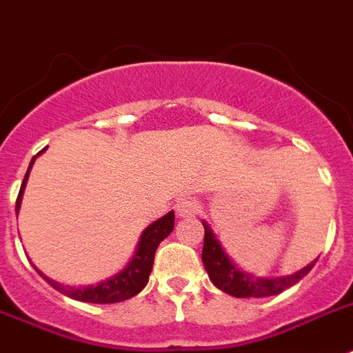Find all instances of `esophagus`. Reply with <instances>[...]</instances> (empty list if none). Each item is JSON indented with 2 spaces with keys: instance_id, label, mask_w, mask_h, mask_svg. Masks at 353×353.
Wrapping results in <instances>:
<instances>
[{
  "instance_id": "obj_1",
  "label": "esophagus",
  "mask_w": 353,
  "mask_h": 353,
  "mask_svg": "<svg viewBox=\"0 0 353 353\" xmlns=\"http://www.w3.org/2000/svg\"><path fill=\"white\" fill-rule=\"evenodd\" d=\"M176 212L179 217L192 219L201 212V206H199V203L194 199V197H185V199L177 201Z\"/></svg>"
}]
</instances>
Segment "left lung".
<instances>
[{
  "mask_svg": "<svg viewBox=\"0 0 353 353\" xmlns=\"http://www.w3.org/2000/svg\"><path fill=\"white\" fill-rule=\"evenodd\" d=\"M204 226V245H203V263L208 272L210 280L217 289H221L226 294H232L235 298H265V296L280 294L282 291L298 283L305 274H309L314 263L318 259L305 265L300 271L287 274V276L276 278H260L251 272L244 271L233 262L228 253L222 248L215 233L206 221H203Z\"/></svg>",
  "mask_w": 353,
  "mask_h": 353,
  "instance_id": "left-lung-1",
  "label": "left lung"
}]
</instances>
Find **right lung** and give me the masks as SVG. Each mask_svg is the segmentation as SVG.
I'll return each mask as SVG.
<instances>
[{"mask_svg":"<svg viewBox=\"0 0 353 353\" xmlns=\"http://www.w3.org/2000/svg\"><path fill=\"white\" fill-rule=\"evenodd\" d=\"M46 149L41 150L37 156L44 152ZM34 156L30 161V167L26 170L25 179H23V185H21L19 195H17L16 203V213H19L21 210V201H23V194H25V186L28 181V176H30L32 165H34L35 158ZM174 212H168L167 215H163L161 219L154 221L152 224L145 228L143 233L140 235V241L136 244L134 254L132 259L127 262V265L121 271H118L117 274H112L111 278L99 282L97 285H82V287H70L64 285V283H59L52 278H48L44 272H41L39 269L35 268V271L39 272L41 276L50 283V285L55 289V291L66 294L68 298H73L77 301H88V303H118V301H125L132 296H136L138 292L143 291V287L147 285L150 276V271H152L154 263V254L158 250L159 242L165 241L168 235L174 230Z\"/></svg>","mask_w":353,"mask_h":353,"instance_id":"right-lung-1","label":"right lung"}]
</instances>
